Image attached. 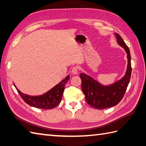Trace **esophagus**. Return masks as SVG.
Segmentation results:
<instances>
[{"instance_id":"34e87169","label":"esophagus","mask_w":146,"mask_h":146,"mask_svg":"<svg viewBox=\"0 0 146 146\" xmlns=\"http://www.w3.org/2000/svg\"><path fill=\"white\" fill-rule=\"evenodd\" d=\"M78 68L77 66H74L72 70H71V72H72L73 74H74V75H76V74L78 73Z\"/></svg>"}]
</instances>
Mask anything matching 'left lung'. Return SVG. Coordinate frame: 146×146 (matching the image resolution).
<instances>
[{
    "label": "left lung",
    "instance_id": "1",
    "mask_svg": "<svg viewBox=\"0 0 146 146\" xmlns=\"http://www.w3.org/2000/svg\"><path fill=\"white\" fill-rule=\"evenodd\" d=\"M115 36L118 43L125 49L127 54L128 64L125 76L114 84L105 86L84 73L80 75L82 80V89L86 103L96 109H104L119 104L124 96L131 79V57L129 47L119 34L116 33Z\"/></svg>",
    "mask_w": 146,
    "mask_h": 146
}]
</instances>
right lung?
I'll use <instances>...</instances> for the list:
<instances>
[{"label":"right lung","instance_id":"obj_1","mask_svg":"<svg viewBox=\"0 0 146 146\" xmlns=\"http://www.w3.org/2000/svg\"><path fill=\"white\" fill-rule=\"evenodd\" d=\"M69 79L70 75H68L46 94L40 96H35V97L24 94L23 93L19 90L15 85L14 86L19 94L26 104L32 107L41 108V109H52L60 103L65 84Z\"/></svg>","mask_w":146,"mask_h":146}]
</instances>
